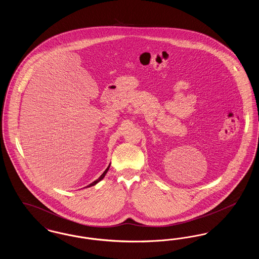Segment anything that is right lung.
<instances>
[{"mask_svg": "<svg viewBox=\"0 0 259 259\" xmlns=\"http://www.w3.org/2000/svg\"><path fill=\"white\" fill-rule=\"evenodd\" d=\"M110 166H111V164L108 166V168L105 170V172H103L101 176H100V178L99 179H97L96 181H94L92 184H90L89 185H87V187H90V186H93V185H97L98 184L99 182H101L103 179H104V177L106 176V174L108 172V171H109V169H110Z\"/></svg>", "mask_w": 259, "mask_h": 259, "instance_id": "right-lung-1", "label": "right lung"}]
</instances>
